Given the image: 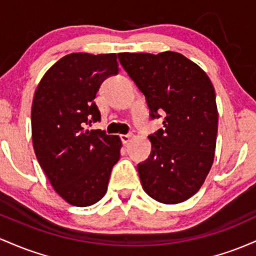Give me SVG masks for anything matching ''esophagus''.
I'll use <instances>...</instances> for the list:
<instances>
[{"instance_id":"obj_1","label":"esophagus","mask_w":256,"mask_h":256,"mask_svg":"<svg viewBox=\"0 0 256 256\" xmlns=\"http://www.w3.org/2000/svg\"><path fill=\"white\" fill-rule=\"evenodd\" d=\"M120 140H122L123 144H128L129 142H130L132 139V136L130 134H122V136H120Z\"/></svg>"}]
</instances>
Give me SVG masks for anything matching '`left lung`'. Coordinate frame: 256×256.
I'll list each match as a JSON object with an SVG mask.
<instances>
[{
	"mask_svg": "<svg viewBox=\"0 0 256 256\" xmlns=\"http://www.w3.org/2000/svg\"><path fill=\"white\" fill-rule=\"evenodd\" d=\"M118 60L145 96L151 118L166 114L148 136L150 157L138 164L148 196L166 204L184 202L204 182L218 134L215 90L206 74L176 52L120 53Z\"/></svg>",
	"mask_w": 256,
	"mask_h": 256,
	"instance_id": "1",
	"label": "left lung"
}]
</instances>
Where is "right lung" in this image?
I'll return each instance as SVG.
<instances>
[{
	"label": "right lung",
	"instance_id": "add662e5",
	"mask_svg": "<svg viewBox=\"0 0 256 256\" xmlns=\"http://www.w3.org/2000/svg\"><path fill=\"white\" fill-rule=\"evenodd\" d=\"M117 74L114 53H72L52 66L35 92L34 150L54 190L72 206L102 200L120 160L118 136L86 129L102 117L94 102L100 86Z\"/></svg>",
	"mask_w": 256,
	"mask_h": 256
}]
</instances>
